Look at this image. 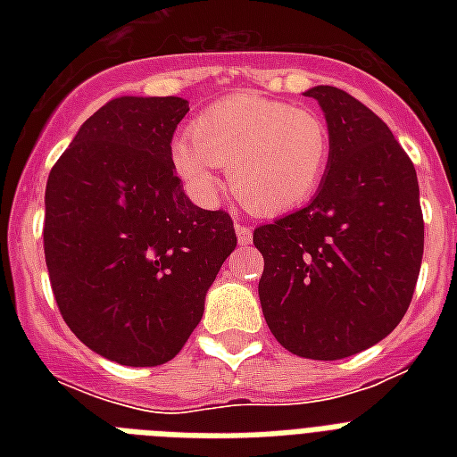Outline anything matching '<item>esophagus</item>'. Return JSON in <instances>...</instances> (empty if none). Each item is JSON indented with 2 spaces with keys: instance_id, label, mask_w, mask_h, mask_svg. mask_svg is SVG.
I'll return each mask as SVG.
<instances>
[{
  "instance_id": "1",
  "label": "esophagus",
  "mask_w": 457,
  "mask_h": 457,
  "mask_svg": "<svg viewBox=\"0 0 457 457\" xmlns=\"http://www.w3.org/2000/svg\"><path fill=\"white\" fill-rule=\"evenodd\" d=\"M235 232H237V239H239V244H242V246H249L251 239H253L249 225H244V222H237Z\"/></svg>"
}]
</instances>
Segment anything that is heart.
I'll return each mask as SVG.
<instances>
[{"label": "heart", "instance_id": "obj_1", "mask_svg": "<svg viewBox=\"0 0 457 457\" xmlns=\"http://www.w3.org/2000/svg\"><path fill=\"white\" fill-rule=\"evenodd\" d=\"M170 146L172 168L199 199L218 192L215 168L229 172L237 199L258 215H279L311 199L325 178L332 137L318 111L258 95H232L194 118Z\"/></svg>", "mask_w": 457, "mask_h": 457}]
</instances>
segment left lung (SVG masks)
<instances>
[{
	"mask_svg": "<svg viewBox=\"0 0 457 457\" xmlns=\"http://www.w3.org/2000/svg\"><path fill=\"white\" fill-rule=\"evenodd\" d=\"M305 96L329 125L327 175L308 206L253 229L265 261L258 296L287 351L339 361L375 346L403 320L425 220L415 165L382 118L329 85Z\"/></svg>",
	"mask_w": 457,
	"mask_h": 457,
	"instance_id": "obj_1",
	"label": "left lung"
}]
</instances>
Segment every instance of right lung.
<instances>
[{
  "mask_svg": "<svg viewBox=\"0 0 457 457\" xmlns=\"http://www.w3.org/2000/svg\"><path fill=\"white\" fill-rule=\"evenodd\" d=\"M187 111L179 96L111 99L46 179L54 299L85 346L120 365L154 368L179 353L237 246L229 213L194 206L172 168Z\"/></svg>",
  "mask_w": 457,
  "mask_h": 457,
  "instance_id": "1",
  "label": "right lung"
}]
</instances>
